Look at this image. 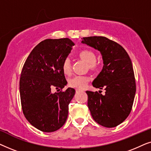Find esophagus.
<instances>
[{
	"label": "esophagus",
	"instance_id": "34e87169",
	"mask_svg": "<svg viewBox=\"0 0 151 151\" xmlns=\"http://www.w3.org/2000/svg\"><path fill=\"white\" fill-rule=\"evenodd\" d=\"M76 91H82L81 88H76Z\"/></svg>",
	"mask_w": 151,
	"mask_h": 151
}]
</instances>
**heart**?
Segmentation results:
<instances>
[{"label":"heart","mask_w":151,"mask_h":151,"mask_svg":"<svg viewBox=\"0 0 151 151\" xmlns=\"http://www.w3.org/2000/svg\"><path fill=\"white\" fill-rule=\"evenodd\" d=\"M78 55L81 59L88 63V68L91 70H96L99 67L98 62L96 60V53L94 51L89 49H84L78 52ZM62 69L66 75L71 73V61L69 58L63 60L62 63ZM89 81V78L85 76H76L69 80V85L71 87L82 88L85 87Z\"/></svg>","instance_id":"1"}]
</instances>
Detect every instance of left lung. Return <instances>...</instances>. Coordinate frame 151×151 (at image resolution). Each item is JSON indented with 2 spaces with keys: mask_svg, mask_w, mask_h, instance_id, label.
Returning <instances> with one entry per match:
<instances>
[{
  "mask_svg": "<svg viewBox=\"0 0 151 151\" xmlns=\"http://www.w3.org/2000/svg\"><path fill=\"white\" fill-rule=\"evenodd\" d=\"M82 39V43L100 51L104 63L102 71L92 84L96 88H104L105 94L86 91L91 114L100 125L115 127L127 118L133 107L136 84L131 60L120 45L106 37Z\"/></svg>",
  "mask_w": 151,
  "mask_h": 151,
  "instance_id": "8db88e82",
  "label": "left lung"
}]
</instances>
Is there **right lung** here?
I'll list each match as a JSON object with an SVG mask.
<instances>
[{
  "mask_svg": "<svg viewBox=\"0 0 151 151\" xmlns=\"http://www.w3.org/2000/svg\"><path fill=\"white\" fill-rule=\"evenodd\" d=\"M74 45L67 38L46 39L34 47L22 67L19 83L22 112L33 127L42 132L57 131L67 119L76 91H63L67 82L62 63ZM53 88L59 92L53 94Z\"/></svg>",
  "mask_w": 151,
  "mask_h": 151,
  "instance_id": "1",
  "label": "right lung"
}]
</instances>
